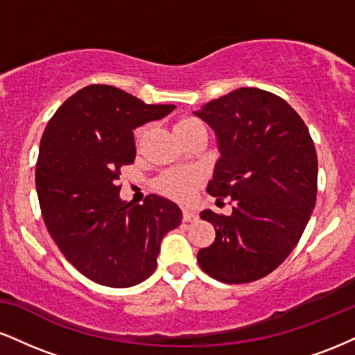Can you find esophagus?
<instances>
[{"label": "esophagus", "instance_id": "esophagus-1", "mask_svg": "<svg viewBox=\"0 0 355 355\" xmlns=\"http://www.w3.org/2000/svg\"><path fill=\"white\" fill-rule=\"evenodd\" d=\"M197 218H198V215L195 214L193 210H189V209L183 210V222H195Z\"/></svg>", "mask_w": 355, "mask_h": 355}]
</instances>
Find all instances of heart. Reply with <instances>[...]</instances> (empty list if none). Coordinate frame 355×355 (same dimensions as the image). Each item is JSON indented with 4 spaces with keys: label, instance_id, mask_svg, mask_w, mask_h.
Masks as SVG:
<instances>
[{
    "label": "heart",
    "instance_id": "1",
    "mask_svg": "<svg viewBox=\"0 0 355 355\" xmlns=\"http://www.w3.org/2000/svg\"><path fill=\"white\" fill-rule=\"evenodd\" d=\"M198 126H203L200 120L197 118H180L173 126L175 133L178 132H185V130H191V128H198ZM198 182H200V175L193 170H187V168H180V170H170L166 172L164 177L160 178L157 183L158 190L162 193L166 195V197L173 198L177 202H189L191 197H193L195 190H197Z\"/></svg>",
    "mask_w": 355,
    "mask_h": 355
}]
</instances>
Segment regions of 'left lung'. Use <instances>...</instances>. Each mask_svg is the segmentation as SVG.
I'll return each mask as SVG.
<instances>
[{
    "instance_id": "8db88e82",
    "label": "left lung",
    "mask_w": 355,
    "mask_h": 355,
    "mask_svg": "<svg viewBox=\"0 0 355 355\" xmlns=\"http://www.w3.org/2000/svg\"><path fill=\"white\" fill-rule=\"evenodd\" d=\"M195 115L214 130L220 152L207 191L232 203L230 215L200 214L214 223L215 242L198 250V263L220 282H254L302 237L317 197L315 146L295 110L266 89H234Z\"/></svg>"
}]
</instances>
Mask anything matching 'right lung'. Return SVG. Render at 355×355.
Instances as JSON below:
<instances>
[{
	"label": "right lung",
	"instance_id": "1",
	"mask_svg": "<svg viewBox=\"0 0 355 355\" xmlns=\"http://www.w3.org/2000/svg\"><path fill=\"white\" fill-rule=\"evenodd\" d=\"M175 105H146L108 85L70 96L48 121L36 162L44 225L76 270L107 287H132L155 272L162 239L177 229V203L148 195L120 198L121 166L137 157L133 130Z\"/></svg>",
	"mask_w": 355,
	"mask_h": 355
}]
</instances>
